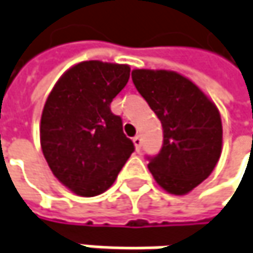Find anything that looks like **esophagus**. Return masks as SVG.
<instances>
[{
    "instance_id": "esophagus-1",
    "label": "esophagus",
    "mask_w": 253,
    "mask_h": 253,
    "mask_svg": "<svg viewBox=\"0 0 253 253\" xmlns=\"http://www.w3.org/2000/svg\"><path fill=\"white\" fill-rule=\"evenodd\" d=\"M133 143H134V147H136V150H140V147H141L140 136H134V137H133Z\"/></svg>"
}]
</instances>
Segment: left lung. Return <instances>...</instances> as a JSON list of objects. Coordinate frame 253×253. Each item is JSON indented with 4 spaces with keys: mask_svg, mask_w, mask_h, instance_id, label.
Returning <instances> with one entry per match:
<instances>
[{
    "mask_svg": "<svg viewBox=\"0 0 253 253\" xmlns=\"http://www.w3.org/2000/svg\"><path fill=\"white\" fill-rule=\"evenodd\" d=\"M131 79L163 127V146L149 170L160 187L186 195L213 171L222 153V120L215 103L187 77L137 68Z\"/></svg>",
    "mask_w": 253,
    "mask_h": 253,
    "instance_id": "8db88e82",
    "label": "left lung"
}]
</instances>
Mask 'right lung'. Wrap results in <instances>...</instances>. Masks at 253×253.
I'll list each match as a JSON object with an SVG mask.
<instances>
[{
  "mask_svg": "<svg viewBox=\"0 0 253 253\" xmlns=\"http://www.w3.org/2000/svg\"><path fill=\"white\" fill-rule=\"evenodd\" d=\"M127 64L82 61L58 79L44 104L40 141L52 174L73 193L106 192L134 152L110 103L128 82Z\"/></svg>",
  "mask_w": 253,
  "mask_h": 253,
  "instance_id": "right-lung-1",
  "label": "right lung"
}]
</instances>
